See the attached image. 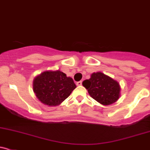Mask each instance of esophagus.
<instances>
[{
  "label": "esophagus",
  "instance_id": "obj_1",
  "mask_svg": "<svg viewBox=\"0 0 150 150\" xmlns=\"http://www.w3.org/2000/svg\"><path fill=\"white\" fill-rule=\"evenodd\" d=\"M76 84H77V86H82V81H78V82H77Z\"/></svg>",
  "mask_w": 150,
  "mask_h": 150
}]
</instances>
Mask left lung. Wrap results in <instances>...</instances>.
Returning <instances> with one entry per match:
<instances>
[{
	"mask_svg": "<svg viewBox=\"0 0 150 150\" xmlns=\"http://www.w3.org/2000/svg\"><path fill=\"white\" fill-rule=\"evenodd\" d=\"M83 86L93 98L104 105L115 103L120 96L119 83L100 72H93L90 79L83 82Z\"/></svg>",
	"mask_w": 150,
	"mask_h": 150,
	"instance_id": "1",
	"label": "left lung"
}]
</instances>
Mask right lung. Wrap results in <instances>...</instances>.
Instances as JSON below:
<instances>
[{
  "label": "right lung",
  "mask_w": 150,
  "mask_h": 150,
  "mask_svg": "<svg viewBox=\"0 0 150 150\" xmlns=\"http://www.w3.org/2000/svg\"><path fill=\"white\" fill-rule=\"evenodd\" d=\"M75 88L72 78L59 70L45 71L33 81V90L37 98L50 106L59 105Z\"/></svg>",
  "instance_id": "1"
}]
</instances>
